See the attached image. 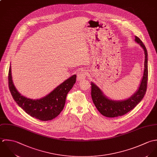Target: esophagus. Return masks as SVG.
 <instances>
[{"instance_id":"1","label":"esophagus","mask_w":157,"mask_h":157,"mask_svg":"<svg viewBox=\"0 0 157 157\" xmlns=\"http://www.w3.org/2000/svg\"><path fill=\"white\" fill-rule=\"evenodd\" d=\"M86 76H87V74H86V73L85 71H79V73H78V75H77L78 80L79 81H84V80L86 79Z\"/></svg>"}]
</instances>
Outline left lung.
<instances>
[{
	"mask_svg": "<svg viewBox=\"0 0 157 157\" xmlns=\"http://www.w3.org/2000/svg\"><path fill=\"white\" fill-rule=\"evenodd\" d=\"M135 41L144 50L145 58L143 76L138 90L133 94L124 100H113L107 97L94 82H91L92 101L100 113L106 117L114 118L125 115L132 110L143 99L146 94L148 76L147 52L144 44L137 36H135Z\"/></svg>",
	"mask_w": 157,
	"mask_h": 157,
	"instance_id": "8db88e82",
	"label": "left lung"
}]
</instances>
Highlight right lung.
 Returning a JSON list of instances; mask_svg holds the SVG:
<instances>
[{
    "instance_id": "1",
    "label": "right lung",
    "mask_w": 157,
    "mask_h": 157,
    "mask_svg": "<svg viewBox=\"0 0 157 157\" xmlns=\"http://www.w3.org/2000/svg\"><path fill=\"white\" fill-rule=\"evenodd\" d=\"M76 75H74L63 81L45 96L39 99L27 98L21 94L15 87L10 66L8 85L10 91L18 105L32 117L41 121H49L58 117L63 110L67 94L76 82Z\"/></svg>"
}]
</instances>
